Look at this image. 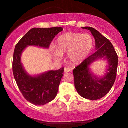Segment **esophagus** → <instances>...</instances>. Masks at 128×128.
<instances>
[{
  "instance_id": "34e87169",
  "label": "esophagus",
  "mask_w": 128,
  "mask_h": 128,
  "mask_svg": "<svg viewBox=\"0 0 128 128\" xmlns=\"http://www.w3.org/2000/svg\"><path fill=\"white\" fill-rule=\"evenodd\" d=\"M70 68H68V67H64V72H66V73H68V72H70Z\"/></svg>"
}]
</instances>
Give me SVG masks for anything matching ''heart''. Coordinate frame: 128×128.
I'll return each instance as SVG.
<instances>
[{
	"label": "heart",
	"instance_id": "heart-1",
	"mask_svg": "<svg viewBox=\"0 0 128 128\" xmlns=\"http://www.w3.org/2000/svg\"><path fill=\"white\" fill-rule=\"evenodd\" d=\"M93 39L89 34L67 32L56 41V49L53 51L54 57L60 60L67 52V60L72 65L80 64L86 58L93 46Z\"/></svg>",
	"mask_w": 128,
	"mask_h": 128
}]
</instances>
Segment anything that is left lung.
<instances>
[{
	"mask_svg": "<svg viewBox=\"0 0 128 128\" xmlns=\"http://www.w3.org/2000/svg\"><path fill=\"white\" fill-rule=\"evenodd\" d=\"M89 30L94 36L96 52L90 56L73 70L74 86L79 94L89 100H98L109 92L117 75L118 56L108 39L92 27H83ZM99 59L106 60L107 67L105 74L99 77L92 72L90 66Z\"/></svg>",
	"mask_w": 128,
	"mask_h": 128,
	"instance_id": "left-lung-1",
	"label": "left lung"
}]
</instances>
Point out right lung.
<instances>
[{"label": "right lung", "mask_w": 128, "mask_h": 128, "mask_svg": "<svg viewBox=\"0 0 128 128\" xmlns=\"http://www.w3.org/2000/svg\"><path fill=\"white\" fill-rule=\"evenodd\" d=\"M62 30L61 27L32 28L15 47L12 62L14 78L24 98L34 105H43L55 99L64 74V67L30 75L26 71L21 61L22 53L28 46L48 49L55 36Z\"/></svg>", "instance_id": "add662e5"}]
</instances>
